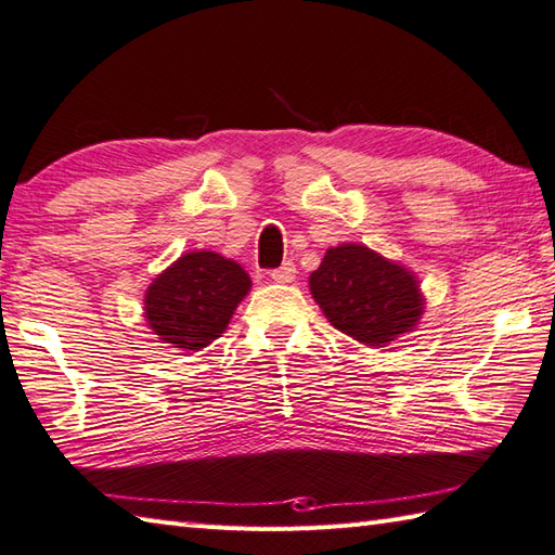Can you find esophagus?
<instances>
[{"label": "esophagus", "instance_id": "1", "mask_svg": "<svg viewBox=\"0 0 555 555\" xmlns=\"http://www.w3.org/2000/svg\"><path fill=\"white\" fill-rule=\"evenodd\" d=\"M269 276L274 279L276 284H291V281L296 279V264H293V262H284L279 269L271 271Z\"/></svg>", "mask_w": 555, "mask_h": 555}]
</instances>
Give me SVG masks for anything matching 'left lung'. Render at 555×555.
<instances>
[{
    "mask_svg": "<svg viewBox=\"0 0 555 555\" xmlns=\"http://www.w3.org/2000/svg\"><path fill=\"white\" fill-rule=\"evenodd\" d=\"M310 293L340 334L370 348L415 332L424 314L417 276L360 243L328 247L310 274Z\"/></svg>",
    "mask_w": 555,
    "mask_h": 555,
    "instance_id": "8db88e82",
    "label": "left lung"
}]
</instances>
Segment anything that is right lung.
Masks as SVG:
<instances>
[{"label":"right lung","instance_id":"right-lung-1","mask_svg":"<svg viewBox=\"0 0 555 555\" xmlns=\"http://www.w3.org/2000/svg\"><path fill=\"white\" fill-rule=\"evenodd\" d=\"M250 286L247 271L233 259L211 250L185 253L152 279L145 322L162 344L197 352L227 332Z\"/></svg>","mask_w":555,"mask_h":555}]
</instances>
